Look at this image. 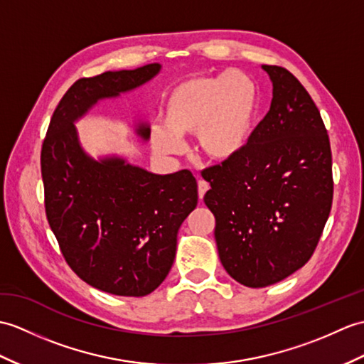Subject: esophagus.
<instances>
[{
  "instance_id": "obj_1",
  "label": "esophagus",
  "mask_w": 364,
  "mask_h": 364,
  "mask_svg": "<svg viewBox=\"0 0 364 364\" xmlns=\"http://www.w3.org/2000/svg\"><path fill=\"white\" fill-rule=\"evenodd\" d=\"M209 191V183H206L205 180H198V197L200 200L205 197V193Z\"/></svg>"
}]
</instances>
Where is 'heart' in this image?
I'll return each instance as SVG.
<instances>
[{"mask_svg": "<svg viewBox=\"0 0 364 364\" xmlns=\"http://www.w3.org/2000/svg\"><path fill=\"white\" fill-rule=\"evenodd\" d=\"M259 113V90L248 74L226 71L193 75L168 91L161 119L151 132V146L159 155H173L181 138L197 133L201 155L228 161L248 146Z\"/></svg>", "mask_w": 364, "mask_h": 364, "instance_id": "b5f03b06", "label": "heart"}]
</instances>
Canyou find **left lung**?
Instances as JSON below:
<instances>
[{"label":"left lung","mask_w":364,"mask_h":364,"mask_svg":"<svg viewBox=\"0 0 364 364\" xmlns=\"http://www.w3.org/2000/svg\"><path fill=\"white\" fill-rule=\"evenodd\" d=\"M262 68L273 82L268 113L240 155L201 173L222 265L251 289L307 264L333 200L331 141L318 107L289 70Z\"/></svg>","instance_id":"8db88e82"}]
</instances>
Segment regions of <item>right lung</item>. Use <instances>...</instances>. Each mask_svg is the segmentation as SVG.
I'll return each instance as SVG.
<instances>
[{"label":"right lung","mask_w":364,"mask_h":364,"mask_svg":"<svg viewBox=\"0 0 364 364\" xmlns=\"http://www.w3.org/2000/svg\"><path fill=\"white\" fill-rule=\"evenodd\" d=\"M159 70L150 63L74 82L41 146L46 217L66 264L117 296H146L171 272L176 232L197 206V181L189 171L155 175L121 158L95 161L82 150L74 121L99 99L138 88ZM138 134L149 139L150 129L139 125Z\"/></svg>","instance_id":"add662e5"}]
</instances>
